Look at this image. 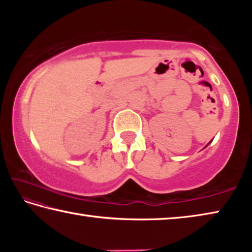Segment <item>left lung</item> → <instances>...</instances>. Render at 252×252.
Masks as SVG:
<instances>
[{"label":"left lung","mask_w":252,"mask_h":252,"mask_svg":"<svg viewBox=\"0 0 252 252\" xmlns=\"http://www.w3.org/2000/svg\"><path fill=\"white\" fill-rule=\"evenodd\" d=\"M210 142H211V141H210ZM210 142H209V143H210ZM209 143H208V144H207V146H209ZM207 146H206V147H207Z\"/></svg>","instance_id":"1"}]
</instances>
